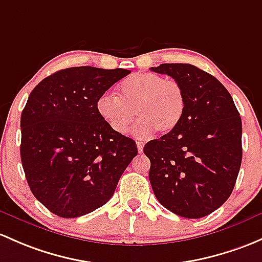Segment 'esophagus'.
I'll list each match as a JSON object with an SVG mask.
<instances>
[{
  "instance_id": "1",
  "label": "esophagus",
  "mask_w": 262,
  "mask_h": 262,
  "mask_svg": "<svg viewBox=\"0 0 262 262\" xmlns=\"http://www.w3.org/2000/svg\"><path fill=\"white\" fill-rule=\"evenodd\" d=\"M143 147H144L143 142H137V148H138V152L139 153L143 152Z\"/></svg>"
}]
</instances>
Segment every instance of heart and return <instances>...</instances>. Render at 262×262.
<instances>
[{
    "label": "heart",
    "mask_w": 262,
    "mask_h": 262,
    "mask_svg": "<svg viewBox=\"0 0 262 262\" xmlns=\"http://www.w3.org/2000/svg\"><path fill=\"white\" fill-rule=\"evenodd\" d=\"M186 108V96L182 85L172 78L153 73H136L118 85L117 98L101 95L96 110L104 123L117 134H125L134 120L138 138H147L156 130L167 134L177 128Z\"/></svg>",
    "instance_id": "b5f03b06"
}]
</instances>
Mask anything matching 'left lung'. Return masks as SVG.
Returning <instances> with one entry per match:
<instances>
[{"label": "left lung", "mask_w": 262, "mask_h": 262, "mask_svg": "<svg viewBox=\"0 0 262 262\" xmlns=\"http://www.w3.org/2000/svg\"><path fill=\"white\" fill-rule=\"evenodd\" d=\"M183 88L177 128L144 145L149 181L163 207L186 219L216 211L232 193L242 159V123L232 96L214 76L191 64H162Z\"/></svg>", "instance_id": "left-lung-1"}]
</instances>
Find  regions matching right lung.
Returning <instances> with one entry per match:
<instances>
[{
    "instance_id": "add662e5",
    "label": "right lung",
    "mask_w": 262,
    "mask_h": 262,
    "mask_svg": "<svg viewBox=\"0 0 262 262\" xmlns=\"http://www.w3.org/2000/svg\"><path fill=\"white\" fill-rule=\"evenodd\" d=\"M130 74L125 69L68 68L40 81L21 114V162L34 196L74 219L101 207L138 154L132 138L104 123L96 101Z\"/></svg>"
}]
</instances>
